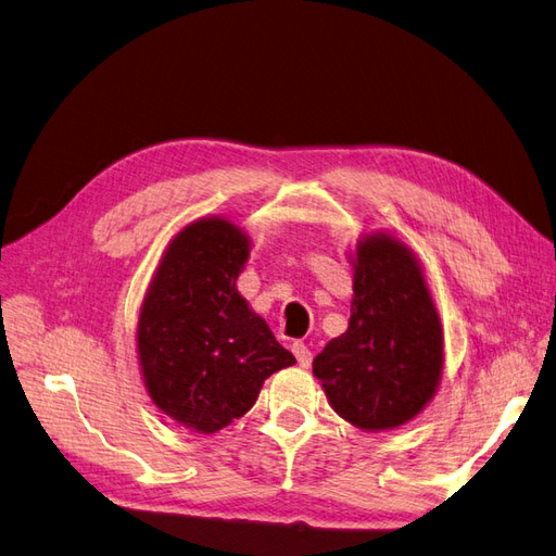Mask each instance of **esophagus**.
Listing matches in <instances>:
<instances>
[{
  "instance_id": "1",
  "label": "esophagus",
  "mask_w": 556,
  "mask_h": 556,
  "mask_svg": "<svg viewBox=\"0 0 556 556\" xmlns=\"http://www.w3.org/2000/svg\"><path fill=\"white\" fill-rule=\"evenodd\" d=\"M292 352H294V357H296L299 366H304V368H308V366H311V362H313V352L308 350V345H306V343L294 341V343H292Z\"/></svg>"
}]
</instances>
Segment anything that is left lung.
Instances as JSON below:
<instances>
[{
  "label": "left lung",
  "mask_w": 556,
  "mask_h": 556,
  "mask_svg": "<svg viewBox=\"0 0 556 556\" xmlns=\"http://www.w3.org/2000/svg\"><path fill=\"white\" fill-rule=\"evenodd\" d=\"M348 331L313 359L331 408L364 431L422 410L443 371V327L413 252L387 233L357 243Z\"/></svg>",
  "instance_id": "8db88e82"
}]
</instances>
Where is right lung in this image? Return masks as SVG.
<instances>
[{
	"instance_id": "add662e5",
	"label": "right lung",
	"mask_w": 556,
	"mask_h": 556,
	"mask_svg": "<svg viewBox=\"0 0 556 556\" xmlns=\"http://www.w3.org/2000/svg\"><path fill=\"white\" fill-rule=\"evenodd\" d=\"M248 252L237 225L197 220L166 248L143 299L137 345L148 394L199 433L243 417L264 380L296 364L237 290Z\"/></svg>"
}]
</instances>
